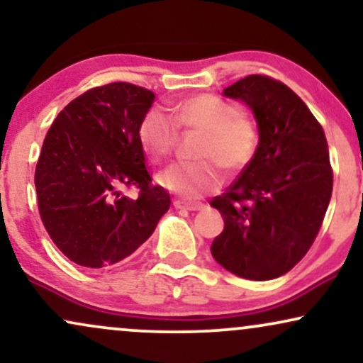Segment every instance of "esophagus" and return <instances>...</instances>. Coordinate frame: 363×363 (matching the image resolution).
Returning a JSON list of instances; mask_svg holds the SVG:
<instances>
[{"mask_svg":"<svg viewBox=\"0 0 363 363\" xmlns=\"http://www.w3.org/2000/svg\"><path fill=\"white\" fill-rule=\"evenodd\" d=\"M174 206L177 209H186V211H199V209H203V204L201 203H186V201L181 199L174 201Z\"/></svg>","mask_w":363,"mask_h":363,"instance_id":"34e87169","label":"esophagus"}]
</instances>
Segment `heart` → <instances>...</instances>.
<instances>
[{
  "label": "heart",
  "instance_id": "1",
  "mask_svg": "<svg viewBox=\"0 0 363 363\" xmlns=\"http://www.w3.org/2000/svg\"><path fill=\"white\" fill-rule=\"evenodd\" d=\"M177 130L201 132L194 150L198 160L169 165L157 181L184 198L215 193L221 186L218 167L235 176L250 165L259 150L260 128L255 116L216 94L189 96L172 108V116L162 108H150L138 125L140 145L154 159H162L176 145Z\"/></svg>",
  "mask_w": 363,
  "mask_h": 363
}]
</instances>
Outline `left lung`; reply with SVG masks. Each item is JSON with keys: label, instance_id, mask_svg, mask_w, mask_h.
Instances as JSON below:
<instances>
[{"label": "left lung", "instance_id": "obj_1", "mask_svg": "<svg viewBox=\"0 0 363 363\" xmlns=\"http://www.w3.org/2000/svg\"><path fill=\"white\" fill-rule=\"evenodd\" d=\"M253 110L260 128L257 155L211 206L225 228L211 243L221 267L250 281L284 276L320 233L333 191L328 142L291 87L252 74L225 89Z\"/></svg>", "mask_w": 363, "mask_h": 363}]
</instances>
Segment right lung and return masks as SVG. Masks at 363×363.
<instances>
[{"label":"right lung","mask_w":363,"mask_h":363,"mask_svg":"<svg viewBox=\"0 0 363 363\" xmlns=\"http://www.w3.org/2000/svg\"><path fill=\"white\" fill-rule=\"evenodd\" d=\"M155 94L130 82L93 87L57 115L35 167L38 213L74 264L101 269L126 259L170 206L152 184L138 125ZM123 189H137L128 199Z\"/></svg>","instance_id":"1"}]
</instances>
